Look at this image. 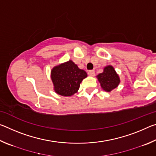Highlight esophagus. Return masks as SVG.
<instances>
[{
    "instance_id": "34e87169",
    "label": "esophagus",
    "mask_w": 156,
    "mask_h": 156,
    "mask_svg": "<svg viewBox=\"0 0 156 156\" xmlns=\"http://www.w3.org/2000/svg\"><path fill=\"white\" fill-rule=\"evenodd\" d=\"M88 74L90 76H95V71L94 70H90L88 72Z\"/></svg>"
}]
</instances>
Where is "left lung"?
Listing matches in <instances>:
<instances>
[{"instance_id": "obj_1", "label": "left lung", "mask_w": 156, "mask_h": 156, "mask_svg": "<svg viewBox=\"0 0 156 156\" xmlns=\"http://www.w3.org/2000/svg\"><path fill=\"white\" fill-rule=\"evenodd\" d=\"M97 78L102 89L107 92H110L117 87L120 82L119 76L112 65L105 67L103 72L99 73Z\"/></svg>"}]
</instances>
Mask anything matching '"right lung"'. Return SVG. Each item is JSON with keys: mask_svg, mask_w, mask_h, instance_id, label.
I'll list each match as a JSON object with an SVG mask.
<instances>
[{"mask_svg": "<svg viewBox=\"0 0 156 156\" xmlns=\"http://www.w3.org/2000/svg\"><path fill=\"white\" fill-rule=\"evenodd\" d=\"M86 77L85 71L79 69L72 60L57 65L51 71L54 91L62 96H71L77 93L80 84Z\"/></svg>", "mask_w": 156, "mask_h": 156, "instance_id": "add662e5", "label": "right lung"}]
</instances>
